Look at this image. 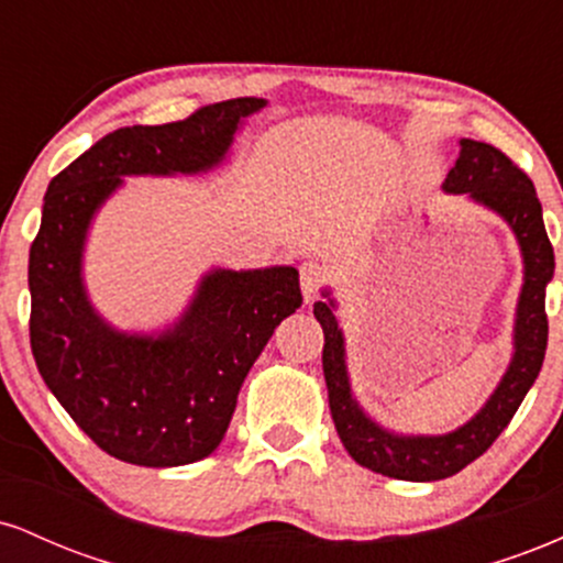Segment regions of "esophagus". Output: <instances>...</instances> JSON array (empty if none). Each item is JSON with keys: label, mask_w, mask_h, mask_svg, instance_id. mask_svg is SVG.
<instances>
[{"label": "esophagus", "mask_w": 563, "mask_h": 563, "mask_svg": "<svg viewBox=\"0 0 563 563\" xmlns=\"http://www.w3.org/2000/svg\"><path fill=\"white\" fill-rule=\"evenodd\" d=\"M299 275H301V294H303V299H307V301L318 299L320 286H322V283H325V269H322L318 262H303L301 269H299Z\"/></svg>", "instance_id": "obj_1"}]
</instances>
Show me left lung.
I'll list each match as a JSON object with an SVG mask.
<instances>
[{
	"instance_id": "1",
	"label": "left lung",
	"mask_w": 563,
	"mask_h": 563,
	"mask_svg": "<svg viewBox=\"0 0 563 563\" xmlns=\"http://www.w3.org/2000/svg\"><path fill=\"white\" fill-rule=\"evenodd\" d=\"M442 187L455 196L466 192L471 200L506 219L525 256V286L514 325V357L493 397L468 423L442 437H399L371 421L349 389L344 335L333 314L335 303L333 299L314 301V318L325 333L322 373L335 431L360 466L402 482L448 479L493 448L538 378L548 346L545 286L553 277L555 260L532 179L506 153L487 142L461 140V156ZM325 296L331 294L325 290Z\"/></svg>"
}]
</instances>
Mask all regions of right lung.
Masks as SVG:
<instances>
[{"mask_svg": "<svg viewBox=\"0 0 563 563\" xmlns=\"http://www.w3.org/2000/svg\"><path fill=\"white\" fill-rule=\"evenodd\" d=\"M260 97L97 140L47 187L29 254L31 352L44 384L100 450L147 468L211 455L251 365L301 307L294 267L211 269L169 331L129 335L95 312L81 280L89 222L129 174L209 172Z\"/></svg>", "mask_w": 563, "mask_h": 563, "instance_id": "add662e5", "label": "right lung"}]
</instances>
